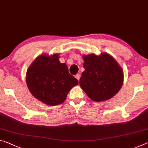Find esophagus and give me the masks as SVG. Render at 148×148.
<instances>
[{"mask_svg": "<svg viewBox=\"0 0 148 148\" xmlns=\"http://www.w3.org/2000/svg\"><path fill=\"white\" fill-rule=\"evenodd\" d=\"M80 74H77L76 76H75V77H76V78L77 79V80H79V78H80Z\"/></svg>", "mask_w": 148, "mask_h": 148, "instance_id": "esophagus-1", "label": "esophagus"}]
</instances>
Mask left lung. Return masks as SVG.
Instances as JSON below:
<instances>
[{"mask_svg":"<svg viewBox=\"0 0 148 148\" xmlns=\"http://www.w3.org/2000/svg\"><path fill=\"white\" fill-rule=\"evenodd\" d=\"M85 71L79 79V86L90 99L101 102L112 98L121 89L123 71L110 55L89 54L83 56Z\"/></svg>","mask_w":148,"mask_h":148,"instance_id":"left-lung-1","label":"left lung"}]
</instances>
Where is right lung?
Wrapping results in <instances>:
<instances>
[{
  "label": "right lung",
  "mask_w": 148,
  "mask_h": 148,
  "mask_svg": "<svg viewBox=\"0 0 148 148\" xmlns=\"http://www.w3.org/2000/svg\"><path fill=\"white\" fill-rule=\"evenodd\" d=\"M26 83L35 98L49 106L62 104L78 80L69 73L66 63H61L59 55L42 54L30 65Z\"/></svg>",
  "instance_id": "obj_1"
}]
</instances>
